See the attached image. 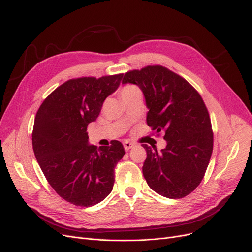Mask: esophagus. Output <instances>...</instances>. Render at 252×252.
Segmentation results:
<instances>
[{
    "label": "esophagus",
    "mask_w": 252,
    "mask_h": 252,
    "mask_svg": "<svg viewBox=\"0 0 252 252\" xmlns=\"http://www.w3.org/2000/svg\"><path fill=\"white\" fill-rule=\"evenodd\" d=\"M134 146H135L134 143H130V142H128V141H125V142H124V148H125L126 151H128L129 149H131Z\"/></svg>",
    "instance_id": "34e87169"
}]
</instances>
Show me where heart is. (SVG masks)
I'll return each instance as SVG.
<instances>
[{"instance_id": "b5f03b06", "label": "heart", "mask_w": 252, "mask_h": 252, "mask_svg": "<svg viewBox=\"0 0 252 252\" xmlns=\"http://www.w3.org/2000/svg\"><path fill=\"white\" fill-rule=\"evenodd\" d=\"M136 92H139V89L136 86H134V85H127V86L123 88L121 94H122V97H123V96H126V95L134 94V93H136Z\"/></svg>"}]
</instances>
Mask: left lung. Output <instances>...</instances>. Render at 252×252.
Returning a JSON list of instances; mask_svg holds the SVG:
<instances>
[{
  "label": "left lung",
  "instance_id": "obj_1",
  "mask_svg": "<svg viewBox=\"0 0 252 252\" xmlns=\"http://www.w3.org/2000/svg\"><path fill=\"white\" fill-rule=\"evenodd\" d=\"M143 91L147 125L154 134L164 133L166 147L147 152L143 175L148 186L164 197L180 199L201 183L214 149L208 110L196 89L181 75L161 65H148L125 73L123 84Z\"/></svg>",
  "mask_w": 252,
  "mask_h": 252
}]
</instances>
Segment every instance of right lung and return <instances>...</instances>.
I'll use <instances>...</instances> for the list:
<instances>
[{"instance_id": "add662e5", "label": "right lung", "mask_w": 252, "mask_h": 252, "mask_svg": "<svg viewBox=\"0 0 252 252\" xmlns=\"http://www.w3.org/2000/svg\"><path fill=\"white\" fill-rule=\"evenodd\" d=\"M123 73L68 79L44 100L36 112L32 148L50 186L73 205L98 204L112 191L114 168L125 155L113 140L99 149L88 142L104 100L118 88Z\"/></svg>"}]
</instances>
